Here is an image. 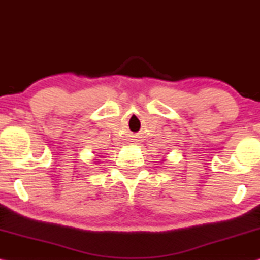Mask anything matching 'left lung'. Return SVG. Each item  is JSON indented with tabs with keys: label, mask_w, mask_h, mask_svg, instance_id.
Returning <instances> with one entry per match:
<instances>
[{
	"label": "left lung",
	"mask_w": 260,
	"mask_h": 260,
	"mask_svg": "<svg viewBox=\"0 0 260 260\" xmlns=\"http://www.w3.org/2000/svg\"><path fill=\"white\" fill-rule=\"evenodd\" d=\"M164 160H165V159H162V161H164Z\"/></svg>",
	"instance_id": "1"
}]
</instances>
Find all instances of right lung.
<instances>
[{
	"label": "right lung",
	"instance_id": "right-lung-1",
	"mask_svg": "<svg viewBox=\"0 0 260 260\" xmlns=\"http://www.w3.org/2000/svg\"><path fill=\"white\" fill-rule=\"evenodd\" d=\"M94 160H95V161H94V162H95V164H99V162L101 161L100 159H94Z\"/></svg>",
	"mask_w": 260,
	"mask_h": 260
}]
</instances>
